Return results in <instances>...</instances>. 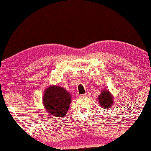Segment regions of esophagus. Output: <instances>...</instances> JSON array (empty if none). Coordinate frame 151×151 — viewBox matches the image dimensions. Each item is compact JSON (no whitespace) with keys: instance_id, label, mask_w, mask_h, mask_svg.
Segmentation results:
<instances>
[{"instance_id":"esophagus-1","label":"esophagus","mask_w":151,"mask_h":151,"mask_svg":"<svg viewBox=\"0 0 151 151\" xmlns=\"http://www.w3.org/2000/svg\"><path fill=\"white\" fill-rule=\"evenodd\" d=\"M88 93H84V94H82V95H81V96L82 97H87V96H88Z\"/></svg>"}]
</instances>
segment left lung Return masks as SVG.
<instances>
[{"mask_svg": "<svg viewBox=\"0 0 151 151\" xmlns=\"http://www.w3.org/2000/svg\"><path fill=\"white\" fill-rule=\"evenodd\" d=\"M98 100L100 106L104 109H110L114 102L113 95L106 88H104L101 91L100 95L98 96Z\"/></svg>", "mask_w": 151, "mask_h": 151, "instance_id": "left-lung-1", "label": "left lung"}]
</instances>
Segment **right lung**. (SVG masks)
<instances>
[{"mask_svg": "<svg viewBox=\"0 0 151 151\" xmlns=\"http://www.w3.org/2000/svg\"><path fill=\"white\" fill-rule=\"evenodd\" d=\"M71 102V96L65 88L51 85L46 88L43 95L42 103L49 114L63 117L67 113Z\"/></svg>", "mask_w": 151, "mask_h": 151, "instance_id": "1", "label": "right lung"}]
</instances>
